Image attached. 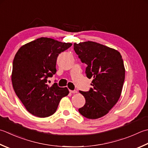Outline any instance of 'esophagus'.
I'll list each match as a JSON object with an SVG mask.
<instances>
[{
  "mask_svg": "<svg viewBox=\"0 0 148 148\" xmlns=\"http://www.w3.org/2000/svg\"><path fill=\"white\" fill-rule=\"evenodd\" d=\"M70 92L72 94H76L77 91V90H70Z\"/></svg>",
  "mask_w": 148,
  "mask_h": 148,
  "instance_id": "obj_1",
  "label": "esophagus"
}]
</instances>
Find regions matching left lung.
Returning a JSON list of instances; mask_svg holds the SVG:
<instances>
[{"label": "left lung", "instance_id": "obj_1", "mask_svg": "<svg viewBox=\"0 0 148 148\" xmlns=\"http://www.w3.org/2000/svg\"><path fill=\"white\" fill-rule=\"evenodd\" d=\"M74 49L86 63L88 78H93L88 92L79 91L86 103L78 110L83 116L96 119L105 116L121 97L125 68L120 53L92 41L74 43Z\"/></svg>", "mask_w": 148, "mask_h": 148}]
</instances>
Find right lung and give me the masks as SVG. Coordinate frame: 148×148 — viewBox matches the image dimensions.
Listing matches in <instances>:
<instances>
[{"instance_id": "obj_1", "label": "right lung", "mask_w": 148, "mask_h": 148, "mask_svg": "<svg viewBox=\"0 0 148 148\" xmlns=\"http://www.w3.org/2000/svg\"><path fill=\"white\" fill-rule=\"evenodd\" d=\"M72 44L42 37L22 45L14 56L11 73L13 87L26 110L38 117H47L56 111L60 100L69 93L66 87L47 84L56 72L59 54Z\"/></svg>"}]
</instances>
